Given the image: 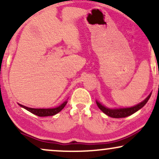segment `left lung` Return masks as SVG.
<instances>
[{
  "mask_svg": "<svg viewBox=\"0 0 159 159\" xmlns=\"http://www.w3.org/2000/svg\"><path fill=\"white\" fill-rule=\"evenodd\" d=\"M151 94L152 93L149 94V96L140 103L130 107H123V108H109V107L104 106L102 104L100 103L99 102L97 101V100H96V104H97V106L98 107V108L108 116H111V117L113 118H123L134 114L137 111H139L140 108H142V107L147 104V102H148V100L149 99V98H150L151 96Z\"/></svg>",
  "mask_w": 159,
  "mask_h": 159,
  "instance_id": "left-lung-1",
  "label": "left lung"
}]
</instances>
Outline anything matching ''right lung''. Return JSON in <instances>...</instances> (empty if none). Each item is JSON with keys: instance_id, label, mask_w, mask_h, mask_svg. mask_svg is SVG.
Here are the masks:
<instances>
[{"instance_id": "add662e5", "label": "right lung", "mask_w": 159, "mask_h": 159, "mask_svg": "<svg viewBox=\"0 0 159 159\" xmlns=\"http://www.w3.org/2000/svg\"><path fill=\"white\" fill-rule=\"evenodd\" d=\"M67 103V100H66L64 102H63L61 105L59 106L54 107V108H31V107H28L26 106H24V105L19 104V106H21L23 108L26 109L27 111H30L32 114L36 115V116H53V115H55L59 113L62 109L66 106Z\"/></svg>"}]
</instances>
